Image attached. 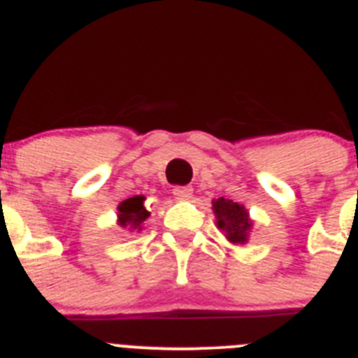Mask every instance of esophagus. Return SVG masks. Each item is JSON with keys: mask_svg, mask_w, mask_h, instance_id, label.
I'll return each instance as SVG.
<instances>
[{"mask_svg": "<svg viewBox=\"0 0 358 358\" xmlns=\"http://www.w3.org/2000/svg\"><path fill=\"white\" fill-rule=\"evenodd\" d=\"M192 193L193 189L189 188V186H176V188H173V195H176V199H179V201H188V199H192Z\"/></svg>", "mask_w": 358, "mask_h": 358, "instance_id": "1", "label": "esophagus"}]
</instances>
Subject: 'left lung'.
I'll list each match as a JSON object with an SVG mask.
<instances>
[{"instance_id": "left-lung-1", "label": "left lung", "mask_w": 358, "mask_h": 358, "mask_svg": "<svg viewBox=\"0 0 358 358\" xmlns=\"http://www.w3.org/2000/svg\"><path fill=\"white\" fill-rule=\"evenodd\" d=\"M213 213L216 218V227L220 229V232H224L232 245L248 243L254 222L243 204L220 196L213 201Z\"/></svg>"}]
</instances>
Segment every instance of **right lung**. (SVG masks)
<instances>
[{
    "mask_svg": "<svg viewBox=\"0 0 358 358\" xmlns=\"http://www.w3.org/2000/svg\"><path fill=\"white\" fill-rule=\"evenodd\" d=\"M143 201H145L143 195H134L120 202L119 208H117V211H119L117 213V224L122 229H129L131 232L142 231L143 222L150 216V213L143 206Z\"/></svg>",
    "mask_w": 358,
    "mask_h": 358,
    "instance_id": "right-lung-1",
    "label": "right lung"
}]
</instances>
